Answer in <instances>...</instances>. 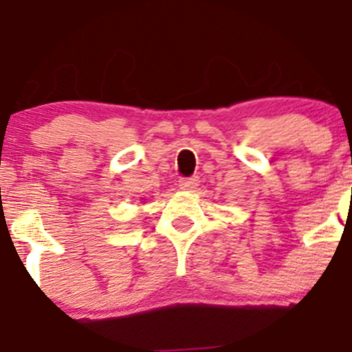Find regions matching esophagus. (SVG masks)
<instances>
[{"instance_id":"esophagus-1","label":"esophagus","mask_w":352,"mask_h":352,"mask_svg":"<svg viewBox=\"0 0 352 352\" xmlns=\"http://www.w3.org/2000/svg\"><path fill=\"white\" fill-rule=\"evenodd\" d=\"M199 186V179L197 177H187V179L179 180V187L182 190H192Z\"/></svg>"}]
</instances>
